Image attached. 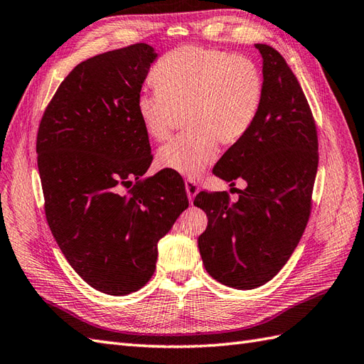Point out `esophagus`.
<instances>
[{
    "label": "esophagus",
    "instance_id": "1",
    "mask_svg": "<svg viewBox=\"0 0 364 364\" xmlns=\"http://www.w3.org/2000/svg\"><path fill=\"white\" fill-rule=\"evenodd\" d=\"M185 190H187V196H188L190 202L193 203V200H194V196H196L198 191H199L198 183L194 182V181H191V179H187V181H185Z\"/></svg>",
    "mask_w": 364,
    "mask_h": 364
}]
</instances>
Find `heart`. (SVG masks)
<instances>
[{
    "mask_svg": "<svg viewBox=\"0 0 364 364\" xmlns=\"http://www.w3.org/2000/svg\"><path fill=\"white\" fill-rule=\"evenodd\" d=\"M156 91L141 92L136 109L146 134L170 139L183 112L187 134L159 149L157 166L198 177L218 156L220 144H235L259 111L264 82L253 60L219 49L183 46L151 70Z\"/></svg>",
    "mask_w": 364,
    "mask_h": 364,
    "instance_id": "obj_1",
    "label": "heart"
}]
</instances>
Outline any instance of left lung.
Masks as SVG:
<instances>
[{"mask_svg":"<svg viewBox=\"0 0 364 364\" xmlns=\"http://www.w3.org/2000/svg\"><path fill=\"white\" fill-rule=\"evenodd\" d=\"M262 55L264 94L247 134L213 168L235 185L200 191L194 205L207 213L199 239L205 270L223 284L256 289L270 281L296 249L312 210L318 168V136L312 111L295 74L277 49L255 44Z\"/></svg>","mask_w":364,"mask_h":364,"instance_id":"8db88e82","label":"left lung"}]
</instances>
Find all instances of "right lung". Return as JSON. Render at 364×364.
Wrapping results in <instances>:
<instances>
[{
  "label": "right lung",
  "mask_w": 364,
  "mask_h": 364,
  "mask_svg": "<svg viewBox=\"0 0 364 364\" xmlns=\"http://www.w3.org/2000/svg\"><path fill=\"white\" fill-rule=\"evenodd\" d=\"M156 57L136 43L82 61L58 86L37 134L50 232L70 267L114 296L151 279L159 239L188 207L177 174L141 177L153 154L136 102Z\"/></svg>",
  "instance_id": "1"
}]
</instances>
